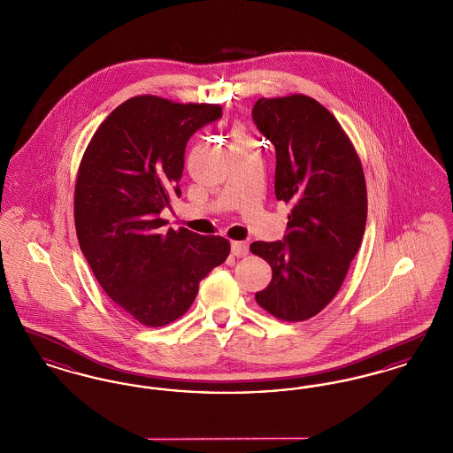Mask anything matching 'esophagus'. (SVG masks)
<instances>
[{"label": "esophagus", "instance_id": "1", "mask_svg": "<svg viewBox=\"0 0 453 453\" xmlns=\"http://www.w3.org/2000/svg\"><path fill=\"white\" fill-rule=\"evenodd\" d=\"M231 251H233V255L237 257V258H242V257L248 255L250 246H248L246 242H242V241H234V242L231 244Z\"/></svg>", "mask_w": 453, "mask_h": 453}]
</instances>
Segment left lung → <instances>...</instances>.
Listing matches in <instances>:
<instances>
[{"instance_id": "obj_1", "label": "left lung", "mask_w": 453, "mask_h": 453, "mask_svg": "<svg viewBox=\"0 0 453 453\" xmlns=\"http://www.w3.org/2000/svg\"><path fill=\"white\" fill-rule=\"evenodd\" d=\"M253 122L275 146V195L292 214L281 241L251 253L272 266L259 305L281 321H305L333 301L366 224L365 176L338 120L305 95L259 98Z\"/></svg>"}]
</instances>
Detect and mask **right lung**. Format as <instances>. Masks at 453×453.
<instances>
[{"mask_svg":"<svg viewBox=\"0 0 453 453\" xmlns=\"http://www.w3.org/2000/svg\"><path fill=\"white\" fill-rule=\"evenodd\" d=\"M220 117L219 105L134 96L108 115L83 156L74 190L80 248L108 297L144 326L183 316L231 251L224 237L166 231L161 219L181 195L187 142Z\"/></svg>","mask_w":453,"mask_h":453,"instance_id":"add662e5","label":"right lung"}]
</instances>
